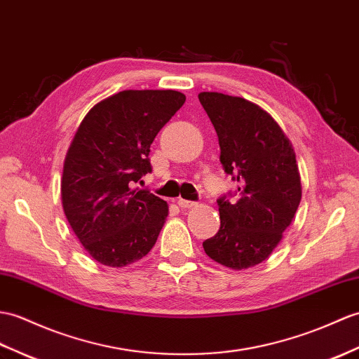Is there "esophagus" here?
Returning <instances> with one entry per match:
<instances>
[{"instance_id": "esophagus-1", "label": "esophagus", "mask_w": 359, "mask_h": 359, "mask_svg": "<svg viewBox=\"0 0 359 359\" xmlns=\"http://www.w3.org/2000/svg\"><path fill=\"white\" fill-rule=\"evenodd\" d=\"M177 205L182 208V210H189V208H194L197 203L191 202V200H185V198H179Z\"/></svg>"}]
</instances>
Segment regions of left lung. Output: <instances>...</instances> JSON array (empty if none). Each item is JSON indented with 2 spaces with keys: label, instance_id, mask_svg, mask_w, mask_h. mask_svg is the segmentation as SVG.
<instances>
[{
  "label": "left lung",
  "instance_id": "8db88e82",
  "mask_svg": "<svg viewBox=\"0 0 359 359\" xmlns=\"http://www.w3.org/2000/svg\"><path fill=\"white\" fill-rule=\"evenodd\" d=\"M198 101L219 136L223 168L238 183L236 202L219 198L220 229L203 249L229 269L254 268L278 246L302 200L294 147L251 101L217 91H202Z\"/></svg>",
  "mask_w": 359,
  "mask_h": 359
}]
</instances>
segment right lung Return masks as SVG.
<instances>
[{"label":"right lung","mask_w":359,"mask_h":359,"mask_svg":"<svg viewBox=\"0 0 359 359\" xmlns=\"http://www.w3.org/2000/svg\"><path fill=\"white\" fill-rule=\"evenodd\" d=\"M176 90H123L86 114L67 149L61 200L91 258L123 268L145 257L168 217V203L135 188L151 171L157 133L185 104Z\"/></svg>","instance_id":"1"}]
</instances>
